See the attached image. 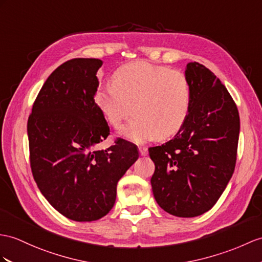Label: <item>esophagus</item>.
Returning <instances> with one entry per match:
<instances>
[{
  "label": "esophagus",
  "instance_id": "34e87169",
  "mask_svg": "<svg viewBox=\"0 0 262 262\" xmlns=\"http://www.w3.org/2000/svg\"><path fill=\"white\" fill-rule=\"evenodd\" d=\"M139 152H140V155L144 157L148 155V148H145V146H139Z\"/></svg>",
  "mask_w": 262,
  "mask_h": 262
}]
</instances>
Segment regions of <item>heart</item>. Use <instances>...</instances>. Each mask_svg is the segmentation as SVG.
I'll return each instance as SVG.
<instances>
[{
  "mask_svg": "<svg viewBox=\"0 0 262 262\" xmlns=\"http://www.w3.org/2000/svg\"><path fill=\"white\" fill-rule=\"evenodd\" d=\"M94 102L114 127L135 110L137 116L120 133L132 142L143 143L156 137L170 138L181 130L191 111L192 90L184 73L135 61L116 70L112 84L99 88Z\"/></svg>",
  "mask_w": 262,
  "mask_h": 262,
  "instance_id": "b5f03b06",
  "label": "heart"
}]
</instances>
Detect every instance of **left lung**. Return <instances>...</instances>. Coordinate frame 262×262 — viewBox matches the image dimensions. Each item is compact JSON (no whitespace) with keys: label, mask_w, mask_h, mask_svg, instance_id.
<instances>
[{"label":"left lung","mask_w":262,"mask_h":262,"mask_svg":"<svg viewBox=\"0 0 262 262\" xmlns=\"http://www.w3.org/2000/svg\"><path fill=\"white\" fill-rule=\"evenodd\" d=\"M186 75L192 90L187 122L149 153L156 164L151 186L158 205L172 215L192 218L209 211L231 179L240 118L230 93L209 69L190 62Z\"/></svg>","instance_id":"obj_1"}]
</instances>
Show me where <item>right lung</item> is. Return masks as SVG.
Returning <instances> with one entry per match:
<instances>
[{"instance_id":"1","label":"right lung","mask_w":262,"mask_h":262,"mask_svg":"<svg viewBox=\"0 0 262 262\" xmlns=\"http://www.w3.org/2000/svg\"><path fill=\"white\" fill-rule=\"evenodd\" d=\"M99 59L76 57L51 73L28 120L30 165L42 194L61 214L94 221L109 213L117 184L137 161V146L118 138L99 150L110 135L94 102Z\"/></svg>"}]
</instances>
